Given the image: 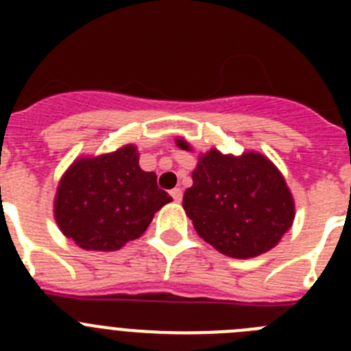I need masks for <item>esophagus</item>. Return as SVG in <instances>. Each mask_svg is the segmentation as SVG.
Wrapping results in <instances>:
<instances>
[{"label": "esophagus", "mask_w": 351, "mask_h": 351, "mask_svg": "<svg viewBox=\"0 0 351 351\" xmlns=\"http://www.w3.org/2000/svg\"><path fill=\"white\" fill-rule=\"evenodd\" d=\"M170 195H172V198L176 200V202H181L182 198V190L181 188H173L172 191H170Z\"/></svg>", "instance_id": "obj_1"}]
</instances>
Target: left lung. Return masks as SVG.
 <instances>
[{
  "instance_id": "1",
  "label": "left lung",
  "mask_w": 351,
  "mask_h": 351,
  "mask_svg": "<svg viewBox=\"0 0 351 351\" xmlns=\"http://www.w3.org/2000/svg\"><path fill=\"white\" fill-rule=\"evenodd\" d=\"M176 144L193 151L184 138H176ZM191 179L182 207L197 234L223 255L255 258L290 230L295 202L267 156L256 151L234 156L213 147L198 156Z\"/></svg>"
}]
</instances>
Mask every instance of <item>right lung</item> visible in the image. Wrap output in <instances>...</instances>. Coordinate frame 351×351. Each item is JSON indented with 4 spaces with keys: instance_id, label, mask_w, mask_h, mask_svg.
Listing matches in <instances>:
<instances>
[{
    "instance_id": "1",
    "label": "right lung",
    "mask_w": 351,
    "mask_h": 351,
    "mask_svg": "<svg viewBox=\"0 0 351 351\" xmlns=\"http://www.w3.org/2000/svg\"><path fill=\"white\" fill-rule=\"evenodd\" d=\"M169 202L172 197L158 188L156 173L142 170L137 147L126 144L68 167L56 190L54 218L82 250L116 251L141 237Z\"/></svg>"
}]
</instances>
